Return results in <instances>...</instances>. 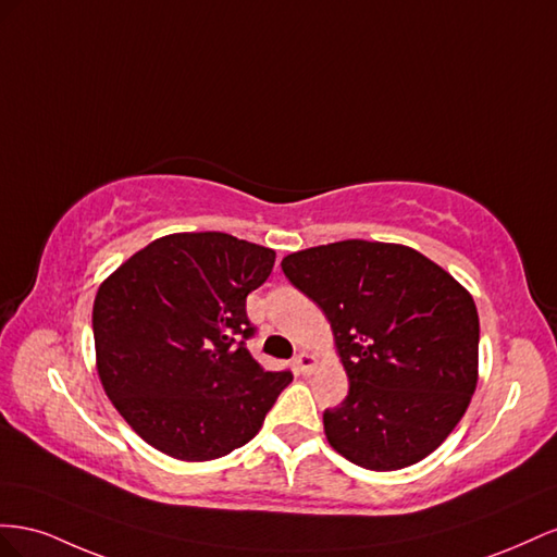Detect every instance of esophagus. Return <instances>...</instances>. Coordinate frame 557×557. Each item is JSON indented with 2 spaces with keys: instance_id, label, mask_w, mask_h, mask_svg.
Instances as JSON below:
<instances>
[{
  "instance_id": "esophagus-1",
  "label": "esophagus",
  "mask_w": 557,
  "mask_h": 557,
  "mask_svg": "<svg viewBox=\"0 0 557 557\" xmlns=\"http://www.w3.org/2000/svg\"><path fill=\"white\" fill-rule=\"evenodd\" d=\"M294 367H296V371H298V373L310 375V373L314 371V367H317V361H314V357H312V355H308V352H300V355H296V359H294Z\"/></svg>"
}]
</instances>
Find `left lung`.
<instances>
[{
  "mask_svg": "<svg viewBox=\"0 0 557 557\" xmlns=\"http://www.w3.org/2000/svg\"><path fill=\"white\" fill-rule=\"evenodd\" d=\"M284 275L322 308L349 392L324 410L331 448L371 471L434 453L479 380V312L446 270L404 245L343 240L289 253Z\"/></svg>",
  "mask_w": 557,
  "mask_h": 557,
  "instance_id": "obj_1",
  "label": "left lung"
}]
</instances>
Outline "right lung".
<instances>
[{"mask_svg": "<svg viewBox=\"0 0 557 557\" xmlns=\"http://www.w3.org/2000/svg\"><path fill=\"white\" fill-rule=\"evenodd\" d=\"M275 251L228 233L158 237L102 282L92 306L98 373L149 446L208 462L257 436L292 371H265L247 341V296Z\"/></svg>", "mask_w": 557, "mask_h": 557, "instance_id": "add662e5", "label": "right lung"}]
</instances>
